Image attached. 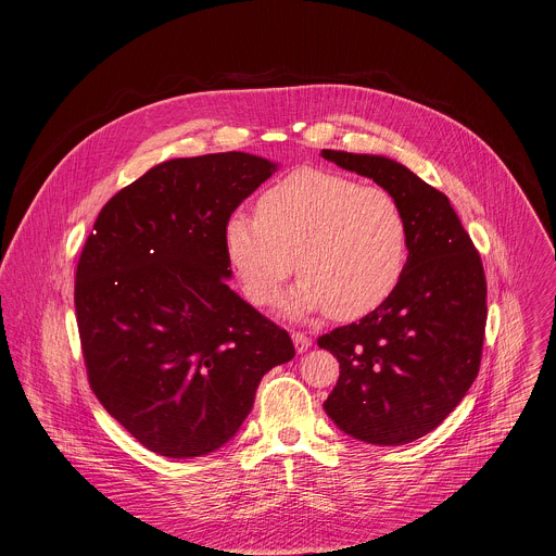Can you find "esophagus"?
I'll list each match as a JSON object with an SVG mask.
<instances>
[{
  "mask_svg": "<svg viewBox=\"0 0 556 556\" xmlns=\"http://www.w3.org/2000/svg\"><path fill=\"white\" fill-rule=\"evenodd\" d=\"M292 341H294V348L299 354H303L312 345V339L305 332H292Z\"/></svg>",
  "mask_w": 556,
  "mask_h": 556,
  "instance_id": "34e87169",
  "label": "esophagus"
}]
</instances>
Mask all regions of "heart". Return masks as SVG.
<instances>
[{
	"label": "heart",
	"mask_w": 556,
	"mask_h": 556,
	"mask_svg": "<svg viewBox=\"0 0 556 556\" xmlns=\"http://www.w3.org/2000/svg\"><path fill=\"white\" fill-rule=\"evenodd\" d=\"M224 247L255 305H273L296 270L303 279L286 301L288 312L328 309L332 319L352 321L399 288L409 226L387 189L326 169H296L260 195L257 215L228 217Z\"/></svg>",
	"instance_id": "heart-1"
}]
</instances>
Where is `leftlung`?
Returning <instances> with one entry per match:
<instances>
[{
    "label": "left lung",
    "instance_id": "1",
    "mask_svg": "<svg viewBox=\"0 0 556 556\" xmlns=\"http://www.w3.org/2000/svg\"><path fill=\"white\" fill-rule=\"evenodd\" d=\"M401 202L409 255L393 294L358 324L319 337L341 363L326 414L348 435L399 446L433 431L480 371L486 277L448 198L384 155L324 149Z\"/></svg>",
    "mask_w": 556,
    "mask_h": 556
}]
</instances>
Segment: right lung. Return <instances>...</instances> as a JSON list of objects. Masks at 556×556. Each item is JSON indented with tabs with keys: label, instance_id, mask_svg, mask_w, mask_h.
<instances>
[{
	"label": "right lung",
	"instance_id": "1",
	"mask_svg": "<svg viewBox=\"0 0 556 556\" xmlns=\"http://www.w3.org/2000/svg\"><path fill=\"white\" fill-rule=\"evenodd\" d=\"M277 169L226 151L149 169L101 208L76 264L88 380L142 446L198 457L226 444L290 334L235 294L224 228Z\"/></svg>",
	"mask_w": 556,
	"mask_h": 556
}]
</instances>
